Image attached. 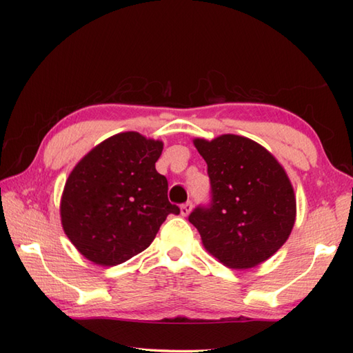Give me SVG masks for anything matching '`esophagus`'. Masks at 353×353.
<instances>
[{"mask_svg":"<svg viewBox=\"0 0 353 353\" xmlns=\"http://www.w3.org/2000/svg\"><path fill=\"white\" fill-rule=\"evenodd\" d=\"M191 209H192V203H191V201H186V203H183L181 206V215L182 216H188L190 212H191Z\"/></svg>","mask_w":353,"mask_h":353,"instance_id":"esophagus-1","label":"esophagus"}]
</instances>
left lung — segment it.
<instances>
[{
	"label": "left lung",
	"mask_w": 353,
	"mask_h": 353,
	"mask_svg": "<svg viewBox=\"0 0 353 353\" xmlns=\"http://www.w3.org/2000/svg\"><path fill=\"white\" fill-rule=\"evenodd\" d=\"M192 142L208 163L212 201L194 209L190 223L221 264L236 270L262 264L294 228L296 196L287 171L267 148L239 134Z\"/></svg>",
	"instance_id": "8db88e82"
}]
</instances>
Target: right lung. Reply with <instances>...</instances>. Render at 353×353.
I'll return each mask as SVG.
<instances>
[{"mask_svg": "<svg viewBox=\"0 0 353 353\" xmlns=\"http://www.w3.org/2000/svg\"><path fill=\"white\" fill-rule=\"evenodd\" d=\"M163 142L138 132L114 134L85 154L66 179L61 221L86 259L114 267L152 244L168 214V182L154 163Z\"/></svg>", "mask_w": 353, "mask_h": 353, "instance_id": "1", "label": "right lung"}]
</instances>
